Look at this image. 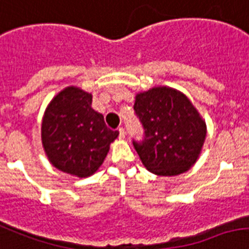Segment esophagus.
Instances as JSON below:
<instances>
[{
  "mask_svg": "<svg viewBox=\"0 0 249 249\" xmlns=\"http://www.w3.org/2000/svg\"><path fill=\"white\" fill-rule=\"evenodd\" d=\"M125 134H126V133H125V129L123 128V126H120V128H119V137L123 139V138H125Z\"/></svg>",
  "mask_w": 249,
  "mask_h": 249,
  "instance_id": "obj_1",
  "label": "esophagus"
}]
</instances>
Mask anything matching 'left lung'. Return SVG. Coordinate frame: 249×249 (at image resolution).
Segmentation results:
<instances>
[{
	"label": "left lung",
	"mask_w": 249,
	"mask_h": 249,
	"mask_svg": "<svg viewBox=\"0 0 249 249\" xmlns=\"http://www.w3.org/2000/svg\"><path fill=\"white\" fill-rule=\"evenodd\" d=\"M134 114L142 125L143 138L133 139V145L147 170L173 177L197 161L206 124L183 93L166 87L139 93Z\"/></svg>",
	"instance_id": "8db88e82"
}]
</instances>
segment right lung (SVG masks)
Segmentation results:
<instances>
[{"mask_svg":"<svg viewBox=\"0 0 249 249\" xmlns=\"http://www.w3.org/2000/svg\"><path fill=\"white\" fill-rule=\"evenodd\" d=\"M119 131L92 108V94L69 87L54 97L42 123V143L56 169L89 177L102 165Z\"/></svg>","mask_w":249,"mask_h":249,"instance_id":"add662e5","label":"right lung"}]
</instances>
